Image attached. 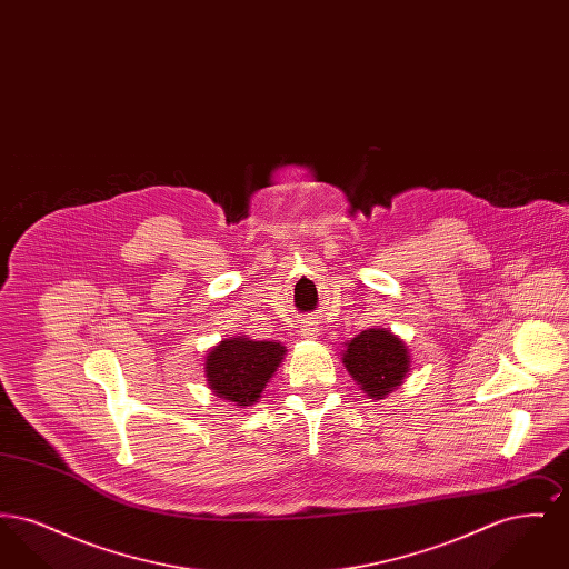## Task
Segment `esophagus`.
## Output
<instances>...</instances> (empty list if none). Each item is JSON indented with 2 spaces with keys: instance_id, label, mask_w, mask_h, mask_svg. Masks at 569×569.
<instances>
[{
  "instance_id": "obj_1",
  "label": "esophagus",
  "mask_w": 569,
  "mask_h": 569,
  "mask_svg": "<svg viewBox=\"0 0 569 569\" xmlns=\"http://www.w3.org/2000/svg\"><path fill=\"white\" fill-rule=\"evenodd\" d=\"M300 335L305 337V339H316L318 335H320V326H318V322L316 320H305L302 325H300Z\"/></svg>"
}]
</instances>
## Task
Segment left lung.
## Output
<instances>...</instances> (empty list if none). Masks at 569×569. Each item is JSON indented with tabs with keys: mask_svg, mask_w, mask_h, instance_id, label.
Segmentation results:
<instances>
[{
	"mask_svg": "<svg viewBox=\"0 0 569 569\" xmlns=\"http://www.w3.org/2000/svg\"><path fill=\"white\" fill-rule=\"evenodd\" d=\"M346 369L371 399H383L409 373L406 343L386 328H369L346 343L341 353Z\"/></svg>",
	"mask_w": 569,
	"mask_h": 569,
	"instance_id": "obj_1",
	"label": "left lung"
}]
</instances>
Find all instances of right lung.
<instances>
[{"label": "right lung", "instance_id": "add662e5", "mask_svg": "<svg viewBox=\"0 0 569 569\" xmlns=\"http://www.w3.org/2000/svg\"><path fill=\"white\" fill-rule=\"evenodd\" d=\"M286 348L274 341L232 337L217 343L204 360V376L216 397L234 406H253L283 360Z\"/></svg>", "mask_w": 569, "mask_h": 569}]
</instances>
